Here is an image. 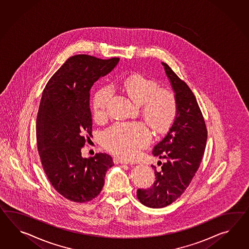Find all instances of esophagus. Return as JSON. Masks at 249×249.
I'll return each mask as SVG.
<instances>
[{
  "label": "esophagus",
  "instance_id": "1",
  "mask_svg": "<svg viewBox=\"0 0 249 249\" xmlns=\"http://www.w3.org/2000/svg\"><path fill=\"white\" fill-rule=\"evenodd\" d=\"M113 162H114L115 164H129V162H127L126 160H123V159H121V158H113Z\"/></svg>",
  "mask_w": 249,
  "mask_h": 249
}]
</instances>
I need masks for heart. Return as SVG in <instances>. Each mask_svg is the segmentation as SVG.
Wrapping results in <instances>:
<instances>
[{"mask_svg":"<svg viewBox=\"0 0 249 249\" xmlns=\"http://www.w3.org/2000/svg\"><path fill=\"white\" fill-rule=\"evenodd\" d=\"M123 88L134 103L141 105L142 115L154 129L162 132L171 126L177 112V102L173 91L160 89L158 82L140 74L124 80ZM113 91L111 85H105L94 94L92 111L98 121L107 115ZM101 140L109 152L121 158H133L150 142L151 132L142 122H117L103 131Z\"/></svg>","mask_w":249,"mask_h":249,"instance_id":"heart-1","label":"heart"}]
</instances>
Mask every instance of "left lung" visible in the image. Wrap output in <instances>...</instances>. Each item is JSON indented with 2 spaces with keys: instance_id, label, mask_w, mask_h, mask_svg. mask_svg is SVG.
Returning <instances> with one entry per match:
<instances>
[{
  "instance_id": "left-lung-1",
  "label": "left lung",
  "mask_w": 249,
  "mask_h": 249,
  "mask_svg": "<svg viewBox=\"0 0 249 249\" xmlns=\"http://www.w3.org/2000/svg\"><path fill=\"white\" fill-rule=\"evenodd\" d=\"M177 102V112L169 131L153 149L164 159L161 169L155 165L156 181L149 189H139L138 199L150 208H163L178 199L192 182L206 146L207 128L192 90L167 64L162 62Z\"/></svg>"
}]
</instances>
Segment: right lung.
Here are the masks:
<instances>
[{"mask_svg":"<svg viewBox=\"0 0 249 249\" xmlns=\"http://www.w3.org/2000/svg\"><path fill=\"white\" fill-rule=\"evenodd\" d=\"M119 61L72 56L42 92L36 127L43 169L57 193L74 202L90 201L99 195L107 170L114 164L108 154L83 158L81 149L91 136V86L110 73Z\"/></svg>","mask_w":249,"mask_h":249,"instance_id":"1","label":"right lung"}]
</instances>
